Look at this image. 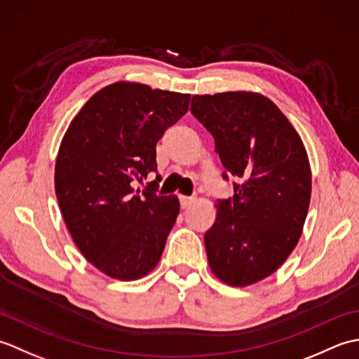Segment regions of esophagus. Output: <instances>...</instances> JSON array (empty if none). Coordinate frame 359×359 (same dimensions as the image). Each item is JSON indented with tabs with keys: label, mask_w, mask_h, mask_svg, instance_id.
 <instances>
[{
	"label": "esophagus",
	"mask_w": 359,
	"mask_h": 359,
	"mask_svg": "<svg viewBox=\"0 0 359 359\" xmlns=\"http://www.w3.org/2000/svg\"><path fill=\"white\" fill-rule=\"evenodd\" d=\"M179 201H180V207H182V210H188L189 207H191V203L194 202V197L179 196Z\"/></svg>",
	"instance_id": "34e87169"
}]
</instances>
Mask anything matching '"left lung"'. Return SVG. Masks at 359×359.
<instances>
[{
	"mask_svg": "<svg viewBox=\"0 0 359 359\" xmlns=\"http://www.w3.org/2000/svg\"><path fill=\"white\" fill-rule=\"evenodd\" d=\"M191 114L215 139L233 182V197L217 199L205 233L208 264L233 287L276 271L296 247L306 222L311 172L292 123L269 98L253 93L194 95Z\"/></svg>",
	"mask_w": 359,
	"mask_h": 359,
	"instance_id": "left-lung-1",
	"label": "left lung"
}]
</instances>
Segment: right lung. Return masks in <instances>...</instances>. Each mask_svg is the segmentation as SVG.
<instances>
[{
  "label": "right lung",
  "mask_w": 359,
  "mask_h": 359,
  "mask_svg": "<svg viewBox=\"0 0 359 359\" xmlns=\"http://www.w3.org/2000/svg\"><path fill=\"white\" fill-rule=\"evenodd\" d=\"M189 94L116 83L98 90L67 128L55 193L75 245L108 276L134 280L162 257L177 219L175 196H158L156 144L189 104Z\"/></svg>",
  "instance_id": "right-lung-1"
}]
</instances>
